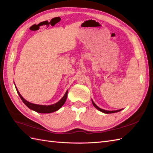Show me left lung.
I'll return each instance as SVG.
<instances>
[{
	"mask_svg": "<svg viewBox=\"0 0 153 153\" xmlns=\"http://www.w3.org/2000/svg\"><path fill=\"white\" fill-rule=\"evenodd\" d=\"M92 103H93V105H94V107H95V108H97L98 110H99L100 111H101V112L104 113H106V114H109V113H117V112H119V111H122V109H119V110H116V111H107V110H104V109H102L101 108H100V107H98L95 104H94V102L92 100Z\"/></svg>",
	"mask_w": 153,
	"mask_h": 153,
	"instance_id": "obj_1",
	"label": "left lung"
}]
</instances>
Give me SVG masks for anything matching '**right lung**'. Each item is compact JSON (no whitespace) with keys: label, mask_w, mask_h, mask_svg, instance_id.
Returning <instances> with one entry per match:
<instances>
[{"label":"right lung","mask_w":153,"mask_h":153,"mask_svg":"<svg viewBox=\"0 0 153 153\" xmlns=\"http://www.w3.org/2000/svg\"><path fill=\"white\" fill-rule=\"evenodd\" d=\"M15 88H16V91H17L19 97H20V98H21L22 102L24 103V104H25L28 107V108H30V109L33 110V111H36V112L39 113H51L53 112H55V111H56L57 110H59L60 108H61L62 106L64 104V103L67 99L68 93V90L67 91L65 92L64 97L62 98L59 102L55 103V104H51V105H39V104H32V103L29 102L27 100H26L19 92V91H18L17 88H16V85H15Z\"/></svg>","instance_id":"1"}]
</instances>
